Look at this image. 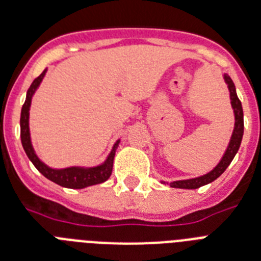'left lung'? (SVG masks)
Instances as JSON below:
<instances>
[{
	"label": "left lung",
	"mask_w": 261,
	"mask_h": 261,
	"mask_svg": "<svg viewBox=\"0 0 261 261\" xmlns=\"http://www.w3.org/2000/svg\"><path fill=\"white\" fill-rule=\"evenodd\" d=\"M224 81L227 84L228 90H229V98H231V105L232 109H233L234 115V126L233 132H232L231 140H229V144H228L227 149L224 152L221 160L219 161V164L213 168L212 171L208 172V173L203 174V176H199V177L195 178H188V180H177V181L171 182L172 188H182V189H196L203 187V185L210 184V182L215 181L219 176L224 173V171L227 169L228 165L231 164L233 157L238 153L239 148H240V144H242L243 133H244V115H243V107L242 102L239 100L238 93H236V88H234V84L232 81V79L228 74H223ZM163 184H168L167 181H161Z\"/></svg>",
	"instance_id": "8db88e82"
}]
</instances>
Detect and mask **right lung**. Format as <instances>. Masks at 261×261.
I'll list each match as a JSON object with an SVG mask.
<instances>
[{"mask_svg": "<svg viewBox=\"0 0 261 261\" xmlns=\"http://www.w3.org/2000/svg\"><path fill=\"white\" fill-rule=\"evenodd\" d=\"M45 69L44 72L41 73L37 79H34L30 88L27 92V98H25V104L22 105L21 109V118H19V126H21V143H22L23 150L29 160L33 163V165L37 168V171L42 173L46 178L56 184L61 185L64 188H72V189H83L90 187V185L101 184V182L107 181L108 178L111 177L112 169H113V160H115L116 149H117L120 140H117L112 148L111 153L108 154L107 160L100 165L96 167H68L61 168V169H56L49 165H46L44 161L40 160L37 156L36 150L32 144L30 139V129H29V111L30 105H32V98L36 90L38 89L40 84L42 83L45 74H46Z\"/></svg>", "mask_w": 261, "mask_h": 261, "instance_id": "1", "label": "right lung"}]
</instances>
